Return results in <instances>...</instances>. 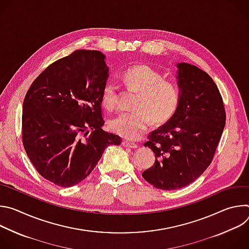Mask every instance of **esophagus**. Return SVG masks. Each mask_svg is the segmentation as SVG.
<instances>
[{"instance_id":"esophagus-1","label":"esophagus","mask_w":249,"mask_h":249,"mask_svg":"<svg viewBox=\"0 0 249 249\" xmlns=\"http://www.w3.org/2000/svg\"><path fill=\"white\" fill-rule=\"evenodd\" d=\"M122 145L124 147H127V148H132V149H136L138 148V145L136 143H134V142H131V141H127V140H123L122 142Z\"/></svg>"}]
</instances>
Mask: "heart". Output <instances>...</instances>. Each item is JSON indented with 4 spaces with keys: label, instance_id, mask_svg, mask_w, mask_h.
<instances>
[{
    "label": "heart",
    "instance_id": "obj_1",
    "mask_svg": "<svg viewBox=\"0 0 249 249\" xmlns=\"http://www.w3.org/2000/svg\"><path fill=\"white\" fill-rule=\"evenodd\" d=\"M126 89L136 95L131 111L122 112L110 120L109 127L126 139H138L150 126L152 120L161 124L176 112L180 102V89L174 81L164 79L160 71L147 65H135L121 76ZM119 93L113 83H106L101 92V104L105 109L117 107Z\"/></svg>",
    "mask_w": 249,
    "mask_h": 249
}]
</instances>
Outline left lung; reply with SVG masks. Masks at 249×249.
<instances>
[{
  "label": "left lung",
  "mask_w": 249,
  "mask_h": 249,
  "mask_svg": "<svg viewBox=\"0 0 249 249\" xmlns=\"http://www.w3.org/2000/svg\"><path fill=\"white\" fill-rule=\"evenodd\" d=\"M180 102L176 112L148 136L144 144L155 153V163L142 176L158 189L189 185L214 159L226 125L223 97L213 79L187 63L177 65Z\"/></svg>",
  "instance_id": "1"
}]
</instances>
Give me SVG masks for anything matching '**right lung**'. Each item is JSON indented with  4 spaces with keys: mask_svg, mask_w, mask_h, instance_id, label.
<instances>
[{
    "mask_svg": "<svg viewBox=\"0 0 249 249\" xmlns=\"http://www.w3.org/2000/svg\"><path fill=\"white\" fill-rule=\"evenodd\" d=\"M108 77L104 55L80 49L33 81L22 105L24 150L48 181L71 187L83 181L110 145L122 139L102 129L101 92Z\"/></svg>",
    "mask_w": 249,
    "mask_h": 249,
    "instance_id": "add662e5",
    "label": "right lung"
}]
</instances>
